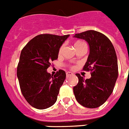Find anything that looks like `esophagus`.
Returning a JSON list of instances; mask_svg holds the SVG:
<instances>
[{
	"mask_svg": "<svg viewBox=\"0 0 129 129\" xmlns=\"http://www.w3.org/2000/svg\"><path fill=\"white\" fill-rule=\"evenodd\" d=\"M73 75V73H72V72H66L67 76H69V75Z\"/></svg>",
	"mask_w": 129,
	"mask_h": 129,
	"instance_id": "1",
	"label": "esophagus"
}]
</instances>
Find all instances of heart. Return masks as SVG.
I'll return each mask as SVG.
<instances>
[{"label": "heart", "instance_id": "b5f03b06", "mask_svg": "<svg viewBox=\"0 0 129 129\" xmlns=\"http://www.w3.org/2000/svg\"><path fill=\"white\" fill-rule=\"evenodd\" d=\"M83 46H85V43L83 42H82V41H76L74 44V46L76 50L77 49H79V48H81ZM63 49V46L61 45V46L59 47V50H58V55H61V53H62Z\"/></svg>", "mask_w": 129, "mask_h": 129}]
</instances>
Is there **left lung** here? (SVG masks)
Segmentation results:
<instances>
[{
    "label": "left lung",
    "instance_id": "obj_1",
    "mask_svg": "<svg viewBox=\"0 0 129 129\" xmlns=\"http://www.w3.org/2000/svg\"><path fill=\"white\" fill-rule=\"evenodd\" d=\"M74 37L86 40L89 55L83 68L91 72V77L85 79L76 74L79 79L74 87L75 99L82 106L97 108L102 105L113 93L119 72L115 50L106 36L95 30L75 34Z\"/></svg>",
    "mask_w": 129,
    "mask_h": 129
}]
</instances>
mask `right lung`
Returning <instances> with one entry per match:
<instances>
[{
    "label": "right lung",
    "instance_id": "1",
    "mask_svg": "<svg viewBox=\"0 0 129 129\" xmlns=\"http://www.w3.org/2000/svg\"><path fill=\"white\" fill-rule=\"evenodd\" d=\"M69 35L43 34L29 41L21 51L17 77L23 96L38 109L52 106L66 74L59 70L52 76L47 72L52 61L57 59L58 50Z\"/></svg>",
    "mask_w": 129,
    "mask_h": 129
}]
</instances>
